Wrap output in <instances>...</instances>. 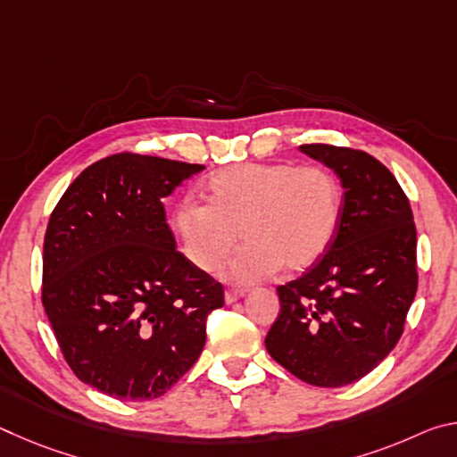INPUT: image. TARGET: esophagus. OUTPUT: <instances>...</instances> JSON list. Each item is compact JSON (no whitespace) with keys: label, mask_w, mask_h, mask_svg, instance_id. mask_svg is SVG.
Segmentation results:
<instances>
[{"label":"esophagus","mask_w":457,"mask_h":457,"mask_svg":"<svg viewBox=\"0 0 457 457\" xmlns=\"http://www.w3.org/2000/svg\"><path fill=\"white\" fill-rule=\"evenodd\" d=\"M244 296V290H226V304H234Z\"/></svg>","instance_id":"esophagus-1"}]
</instances>
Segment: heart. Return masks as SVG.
I'll return each instance as SVG.
<instances>
[{
    "mask_svg": "<svg viewBox=\"0 0 457 457\" xmlns=\"http://www.w3.org/2000/svg\"><path fill=\"white\" fill-rule=\"evenodd\" d=\"M343 197L337 177L319 165L244 163L205 181V204L185 197L169 215L181 250L201 272H213L239 237L244 247L223 268V280L245 286L282 266L316 264L337 237Z\"/></svg>",
    "mask_w": 457,
    "mask_h": 457,
    "instance_id": "1",
    "label": "heart"
}]
</instances>
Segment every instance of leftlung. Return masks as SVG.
I'll return each mask as SVG.
<instances>
[{
  "instance_id": "1",
  "label": "left lung",
  "mask_w": 457,
  "mask_h": 457,
  "mask_svg": "<svg viewBox=\"0 0 457 457\" xmlns=\"http://www.w3.org/2000/svg\"><path fill=\"white\" fill-rule=\"evenodd\" d=\"M300 151L335 171L343 213L328 252L278 286L280 314L266 349L300 381L343 386L395 349L417 292L413 213L393 173L369 153L332 145Z\"/></svg>"
}]
</instances>
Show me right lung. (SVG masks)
<instances>
[{
    "label": "right lung",
    "instance_id": "right-lung-1",
    "mask_svg": "<svg viewBox=\"0 0 457 457\" xmlns=\"http://www.w3.org/2000/svg\"><path fill=\"white\" fill-rule=\"evenodd\" d=\"M204 165L120 153L84 169L44 237L42 304L82 383L157 399L195 365L223 288L177 252L163 199Z\"/></svg>",
    "mask_w": 457,
    "mask_h": 457
}]
</instances>
